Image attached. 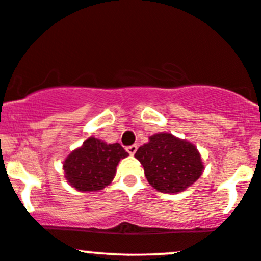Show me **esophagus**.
<instances>
[{"instance_id": "34e87169", "label": "esophagus", "mask_w": 261, "mask_h": 261, "mask_svg": "<svg viewBox=\"0 0 261 261\" xmlns=\"http://www.w3.org/2000/svg\"><path fill=\"white\" fill-rule=\"evenodd\" d=\"M126 151H127L130 154H135V152L137 151V146L136 145H131L126 147Z\"/></svg>"}]
</instances>
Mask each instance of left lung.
<instances>
[{
    "instance_id": "1",
    "label": "left lung",
    "mask_w": 261,
    "mask_h": 261,
    "mask_svg": "<svg viewBox=\"0 0 261 261\" xmlns=\"http://www.w3.org/2000/svg\"><path fill=\"white\" fill-rule=\"evenodd\" d=\"M136 151L135 157L144 166L148 183L162 193H178L202 176L203 166L197 147L172 134L161 133Z\"/></svg>"
}]
</instances>
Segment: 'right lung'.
<instances>
[{"label":"right lung","instance_id":"obj_1","mask_svg":"<svg viewBox=\"0 0 261 261\" xmlns=\"http://www.w3.org/2000/svg\"><path fill=\"white\" fill-rule=\"evenodd\" d=\"M127 156L120 144H107L91 136L65 159V178L76 191H100L110 185L120 160Z\"/></svg>","mask_w":261,"mask_h":261}]
</instances>
